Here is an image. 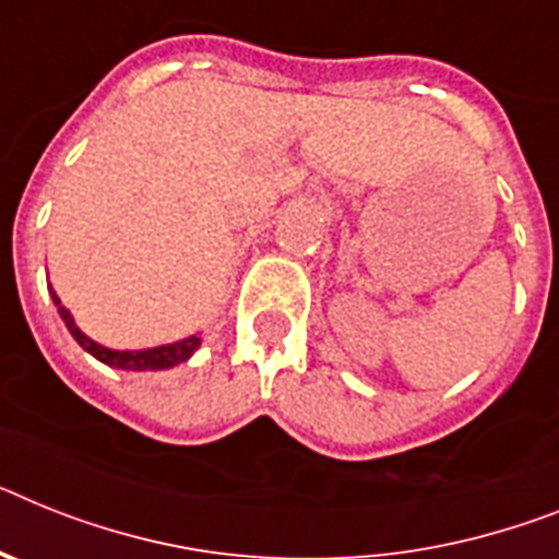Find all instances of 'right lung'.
I'll list each match as a JSON object with an SVG mask.
<instances>
[{"mask_svg": "<svg viewBox=\"0 0 559 559\" xmlns=\"http://www.w3.org/2000/svg\"><path fill=\"white\" fill-rule=\"evenodd\" d=\"M50 295H53V304L59 307V316H62L64 326L70 330V335L76 337V344L82 346L84 352H91L96 360L107 364V367L128 369V372H156V369H170V367H178V364H185L192 352L201 346V337L190 335V337H185V341L153 346V349H107V346L96 344L93 337H87L82 330H79L76 321H73V316H70L68 309L62 307V301L56 298L53 289H50Z\"/></svg>", "mask_w": 559, "mask_h": 559, "instance_id": "obj_1", "label": "right lung"}]
</instances>
